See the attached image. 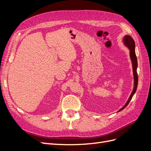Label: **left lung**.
<instances>
[{
  "instance_id": "obj_1",
  "label": "left lung",
  "mask_w": 151,
  "mask_h": 151,
  "mask_svg": "<svg viewBox=\"0 0 151 151\" xmlns=\"http://www.w3.org/2000/svg\"><path fill=\"white\" fill-rule=\"evenodd\" d=\"M123 42L125 46L130 50V57L132 63V68H133V75H134V89H133V91H132L129 99L127 100V101L124 106H123L120 110L117 112H119L123 110V109L125 108L127 106V105L129 104L130 100L132 99V97H133V96L135 93L137 88V85H138V76H137V68L138 64H137V59L136 54L135 52V42L130 36L125 35L124 37H123Z\"/></svg>"
}]
</instances>
